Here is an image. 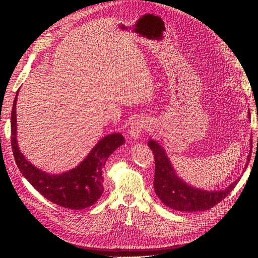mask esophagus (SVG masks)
I'll use <instances>...</instances> for the list:
<instances>
[{
    "label": "esophagus",
    "instance_id": "esophagus-1",
    "mask_svg": "<svg viewBox=\"0 0 258 258\" xmlns=\"http://www.w3.org/2000/svg\"><path fill=\"white\" fill-rule=\"evenodd\" d=\"M145 127H146V123L143 120H140V119L135 120L130 126V136L132 138L137 139L140 135L142 134L143 130L145 129Z\"/></svg>",
    "mask_w": 258,
    "mask_h": 258
}]
</instances>
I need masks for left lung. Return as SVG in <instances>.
Wrapping results in <instances>:
<instances>
[{"label": "left lung", "mask_w": 258, "mask_h": 258, "mask_svg": "<svg viewBox=\"0 0 258 258\" xmlns=\"http://www.w3.org/2000/svg\"><path fill=\"white\" fill-rule=\"evenodd\" d=\"M148 146L153 151L155 159L154 188L156 195L161 202H163V205L173 210L183 211V212L209 210L221 202L225 197H227L239 181L238 179L230 184L227 188L220 191H208L195 188L187 185L175 174L165 151L157 142L151 140L148 142ZM249 158H251V155L247 156L246 166L248 165Z\"/></svg>", "instance_id": "obj_1"}]
</instances>
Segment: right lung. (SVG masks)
I'll list each match as a JSON object with an SVG mask.
<instances>
[{
    "label": "right lung",
    "mask_w": 258,
    "mask_h": 258,
    "mask_svg": "<svg viewBox=\"0 0 258 258\" xmlns=\"http://www.w3.org/2000/svg\"><path fill=\"white\" fill-rule=\"evenodd\" d=\"M15 97L11 116V143L16 165L34 188L54 205L72 210H82L95 205L102 196V171L110 155L124 143L120 134L106 136L100 140L79 167L62 174H48L32 166L23 156L16 139V102Z\"/></svg>",
    "instance_id": "obj_1"
}]
</instances>
